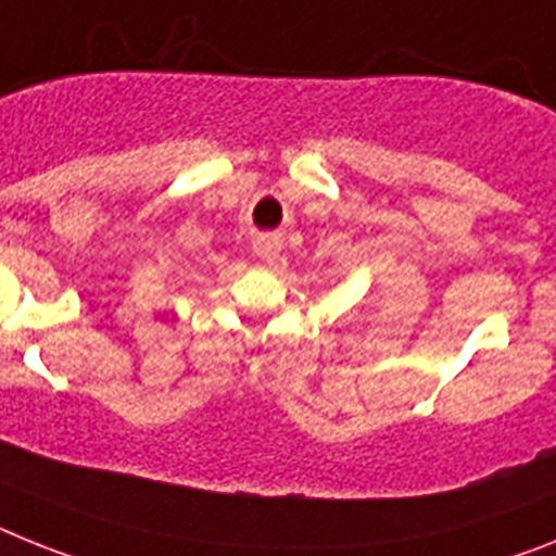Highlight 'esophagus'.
I'll list each match as a JSON object with an SVG mask.
<instances>
[{
  "mask_svg": "<svg viewBox=\"0 0 556 556\" xmlns=\"http://www.w3.org/2000/svg\"><path fill=\"white\" fill-rule=\"evenodd\" d=\"M254 251L263 263L270 265V263H277L279 254H282V242H279L277 237H260V240L254 242Z\"/></svg>",
  "mask_w": 556,
  "mask_h": 556,
  "instance_id": "34e87169",
  "label": "esophagus"
}]
</instances>
